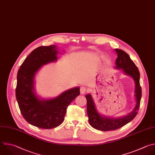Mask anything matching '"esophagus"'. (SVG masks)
Masks as SVG:
<instances>
[{
  "label": "esophagus",
  "instance_id": "obj_1",
  "mask_svg": "<svg viewBox=\"0 0 155 155\" xmlns=\"http://www.w3.org/2000/svg\"><path fill=\"white\" fill-rule=\"evenodd\" d=\"M87 92L86 87L84 86H81L80 87V93L81 94H84Z\"/></svg>",
  "mask_w": 155,
  "mask_h": 155
}]
</instances>
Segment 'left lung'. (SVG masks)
<instances>
[{"mask_svg":"<svg viewBox=\"0 0 155 155\" xmlns=\"http://www.w3.org/2000/svg\"><path fill=\"white\" fill-rule=\"evenodd\" d=\"M115 50L117 55L115 68L122 69L125 74L131 76L134 80L136 104L133 111L126 116L117 119L108 117L102 116L98 113L91 95L87 94L85 97L87 100V114L89 124L95 129L104 131L117 130L131 122L137 114L142 96V90L139 83L140 73L138 68L125 51L117 48H116Z\"/></svg>","mask_w":155,"mask_h":155,"instance_id":"1","label":"left lung"}]
</instances>
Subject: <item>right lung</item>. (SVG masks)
<instances>
[{
  "instance_id": "right-lung-1",
  "label": "right lung",
  "mask_w": 155,
  "mask_h": 155,
  "mask_svg": "<svg viewBox=\"0 0 155 155\" xmlns=\"http://www.w3.org/2000/svg\"><path fill=\"white\" fill-rule=\"evenodd\" d=\"M55 45L40 46L33 50L20 66L17 74L16 97L21 114L30 124L42 129L58 127L64 120L66 110L80 95V87L64 91L57 97L41 100L35 94L34 78L45 64L57 60Z\"/></svg>"
}]
</instances>
